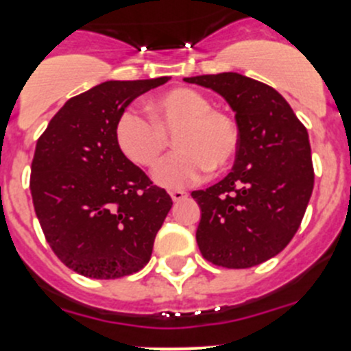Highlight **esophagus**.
I'll return each instance as SVG.
<instances>
[{
    "mask_svg": "<svg viewBox=\"0 0 351 351\" xmlns=\"http://www.w3.org/2000/svg\"><path fill=\"white\" fill-rule=\"evenodd\" d=\"M169 195H171L173 202H180V200H183V198L189 197V193H186L185 190H171V192H169Z\"/></svg>",
    "mask_w": 351,
    "mask_h": 351,
    "instance_id": "1",
    "label": "esophagus"
}]
</instances>
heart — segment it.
Masks as SVG:
<instances>
[{
    "label": "heart",
    "instance_id": "b5f03b06",
    "mask_svg": "<svg viewBox=\"0 0 351 351\" xmlns=\"http://www.w3.org/2000/svg\"><path fill=\"white\" fill-rule=\"evenodd\" d=\"M151 121L134 108H127L115 125L120 151L143 168H153L173 136L175 151L154 171L159 186L178 190L198 182L208 169H222L234 159L239 130L224 112L212 110L207 97L190 88H175L153 98Z\"/></svg>",
    "mask_w": 351,
    "mask_h": 351
}]
</instances>
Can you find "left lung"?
I'll return each mask as SVG.
<instances>
[{
    "mask_svg": "<svg viewBox=\"0 0 351 351\" xmlns=\"http://www.w3.org/2000/svg\"><path fill=\"white\" fill-rule=\"evenodd\" d=\"M221 95L236 115L239 147L232 171L192 197L200 207L197 244L217 267L270 260L299 229L314 189L309 136L287 100L238 73L185 77Z\"/></svg>",
    "mask_w": 351,
    "mask_h": 351,
    "instance_id": "obj_1",
    "label": "left lung"
}]
</instances>
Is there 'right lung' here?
I'll use <instances>...</instances> for the list:
<instances>
[{
  "instance_id": "obj_1",
  "label": "right lung",
  "mask_w": 351,
  "mask_h": 351,
  "mask_svg": "<svg viewBox=\"0 0 351 351\" xmlns=\"http://www.w3.org/2000/svg\"><path fill=\"white\" fill-rule=\"evenodd\" d=\"M168 76L105 81L69 98L37 141L30 192L59 260L90 278L147 265L173 200L120 151L115 125L130 101Z\"/></svg>"
}]
</instances>
